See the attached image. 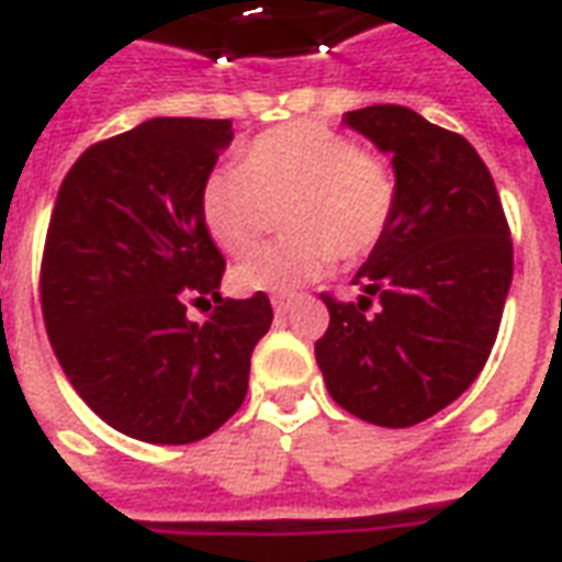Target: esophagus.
<instances>
[{"mask_svg":"<svg viewBox=\"0 0 562 562\" xmlns=\"http://www.w3.org/2000/svg\"><path fill=\"white\" fill-rule=\"evenodd\" d=\"M271 303H273V312H277V315H285V312L294 306V294H277Z\"/></svg>","mask_w":562,"mask_h":562,"instance_id":"34e87169","label":"esophagus"}]
</instances>
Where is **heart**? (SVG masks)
Here are the masks:
<instances>
[{
  "label": "heart",
  "mask_w": 562,
  "mask_h": 562,
  "mask_svg": "<svg viewBox=\"0 0 562 562\" xmlns=\"http://www.w3.org/2000/svg\"><path fill=\"white\" fill-rule=\"evenodd\" d=\"M396 175L335 127L291 122L256 136L245 162L210 171L201 189L203 224L221 250L247 256L285 215L289 241L259 250L233 271L238 291L291 294L324 277L335 256L359 262L391 229Z\"/></svg>",
  "instance_id": "obj_1"
}]
</instances>
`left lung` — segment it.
Listing matches in <instances>:
<instances>
[{"label":"left lung","instance_id":"left-lung-1","mask_svg":"<svg viewBox=\"0 0 562 562\" xmlns=\"http://www.w3.org/2000/svg\"><path fill=\"white\" fill-rule=\"evenodd\" d=\"M344 125L391 154L400 194L387 236L352 280L359 303L321 294L329 329L315 344L317 368L344 411L408 428L458 400L487 364L514 241L490 169L461 134L400 104L352 110Z\"/></svg>","mask_w":562,"mask_h":562}]
</instances>
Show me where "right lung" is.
<instances>
[{
    "label": "right lung",
    "instance_id": "obj_1",
    "mask_svg": "<svg viewBox=\"0 0 562 562\" xmlns=\"http://www.w3.org/2000/svg\"><path fill=\"white\" fill-rule=\"evenodd\" d=\"M229 119H148L90 145L60 183L40 265L48 341L108 426L145 443H194L245 402L268 294L221 297L224 256L201 215ZM216 308L206 325L189 302Z\"/></svg>",
    "mask_w": 562,
    "mask_h": 562
}]
</instances>
